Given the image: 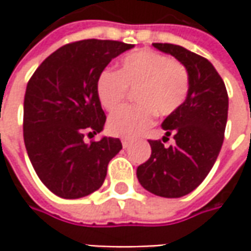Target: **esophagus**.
Returning a JSON list of instances; mask_svg holds the SVG:
<instances>
[{
	"instance_id": "esophagus-1",
	"label": "esophagus",
	"mask_w": 251,
	"mask_h": 251,
	"mask_svg": "<svg viewBox=\"0 0 251 251\" xmlns=\"http://www.w3.org/2000/svg\"><path fill=\"white\" fill-rule=\"evenodd\" d=\"M130 145H131V144L128 142V141H126V140L123 141V148H126V150H127V148H128Z\"/></svg>"
}]
</instances>
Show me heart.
Here are the masks:
<instances>
[{
  "instance_id": "b5f03b06",
  "label": "heart",
  "mask_w": 251,
  "mask_h": 251,
  "mask_svg": "<svg viewBox=\"0 0 251 251\" xmlns=\"http://www.w3.org/2000/svg\"><path fill=\"white\" fill-rule=\"evenodd\" d=\"M127 89H137L134 100L138 106L111 114L107 128L114 137L134 140L153 124L156 114L168 117L183 106L190 91V74L178 60L142 49L124 55L117 73L104 70L96 79V95L106 111L120 107Z\"/></svg>"
}]
</instances>
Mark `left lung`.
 Returning a JSON list of instances; mask_svg holds the SVG:
<instances>
[{"mask_svg":"<svg viewBox=\"0 0 251 251\" xmlns=\"http://www.w3.org/2000/svg\"><path fill=\"white\" fill-rule=\"evenodd\" d=\"M186 65L190 91L183 106L162 123L163 142L174 135L175 144L165 147L150 140L151 158L137 169L141 186L150 193L178 198L191 193L207 177L222 148L227 120L226 86L207 58L170 43H153Z\"/></svg>","mask_w":251,"mask_h":251,"instance_id":"8db88e82","label":"left lung"}]
</instances>
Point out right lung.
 Masks as SVG:
<instances>
[{
    "instance_id": "1",
    "label": "right lung",
    "mask_w": 251,
    "mask_h": 251,
    "mask_svg": "<svg viewBox=\"0 0 251 251\" xmlns=\"http://www.w3.org/2000/svg\"><path fill=\"white\" fill-rule=\"evenodd\" d=\"M134 44L88 39L50 54L30 76L24 100V141L39 178L61 198L86 197L101 187L119 138L85 142L103 130L106 114L96 79Z\"/></svg>"
}]
</instances>
